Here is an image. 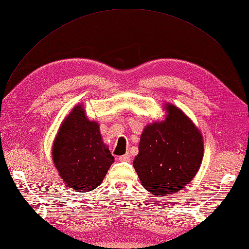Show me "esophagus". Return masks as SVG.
<instances>
[{
  "mask_svg": "<svg viewBox=\"0 0 249 249\" xmlns=\"http://www.w3.org/2000/svg\"><path fill=\"white\" fill-rule=\"evenodd\" d=\"M119 160H121V161H130L131 160V155L126 153L124 155L119 156Z\"/></svg>",
  "mask_w": 249,
  "mask_h": 249,
  "instance_id": "esophagus-1",
  "label": "esophagus"
}]
</instances>
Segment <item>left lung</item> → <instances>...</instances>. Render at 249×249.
<instances>
[{"label": "left lung", "instance_id": "left-lung-1", "mask_svg": "<svg viewBox=\"0 0 249 249\" xmlns=\"http://www.w3.org/2000/svg\"><path fill=\"white\" fill-rule=\"evenodd\" d=\"M164 121L147 124L133 165L142 186L155 196L177 193L190 183L203 158V138L180 108L165 103Z\"/></svg>", "mask_w": 249, "mask_h": 249}]
</instances>
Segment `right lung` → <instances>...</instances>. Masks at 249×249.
<instances>
[{
	"label": "right lung",
	"instance_id": "obj_1",
	"mask_svg": "<svg viewBox=\"0 0 249 249\" xmlns=\"http://www.w3.org/2000/svg\"><path fill=\"white\" fill-rule=\"evenodd\" d=\"M52 159L62 181L76 192L96 189L114 162L98 123L89 121L82 104L73 107L59 127Z\"/></svg>",
	"mask_w": 249,
	"mask_h": 249
}]
</instances>
